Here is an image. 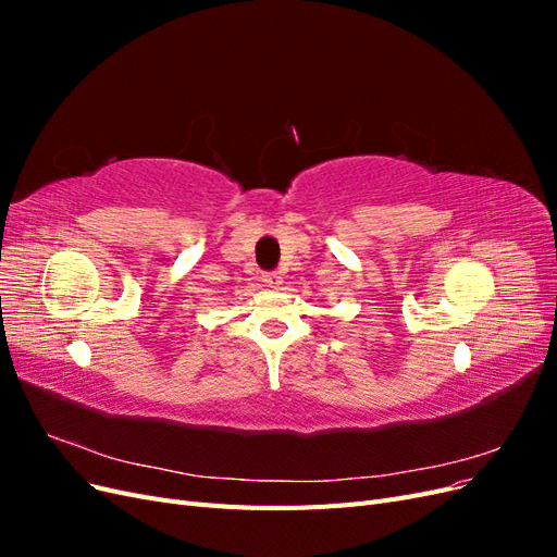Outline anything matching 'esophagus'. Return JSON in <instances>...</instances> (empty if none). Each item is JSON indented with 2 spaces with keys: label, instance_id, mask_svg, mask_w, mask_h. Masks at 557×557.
Listing matches in <instances>:
<instances>
[{
  "label": "esophagus",
  "instance_id": "1",
  "mask_svg": "<svg viewBox=\"0 0 557 557\" xmlns=\"http://www.w3.org/2000/svg\"><path fill=\"white\" fill-rule=\"evenodd\" d=\"M262 281L269 285V288H281L283 276H281L278 272H264V274H262Z\"/></svg>",
  "mask_w": 557,
  "mask_h": 557
}]
</instances>
